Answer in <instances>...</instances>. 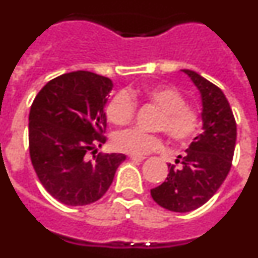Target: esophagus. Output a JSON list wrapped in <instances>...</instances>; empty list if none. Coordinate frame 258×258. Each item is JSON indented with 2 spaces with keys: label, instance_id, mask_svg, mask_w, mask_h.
Wrapping results in <instances>:
<instances>
[{
  "label": "esophagus",
  "instance_id": "esophagus-1",
  "mask_svg": "<svg viewBox=\"0 0 258 258\" xmlns=\"http://www.w3.org/2000/svg\"><path fill=\"white\" fill-rule=\"evenodd\" d=\"M131 160L133 161H137V163H140V161H143L146 159L145 156H141V155H131Z\"/></svg>",
  "mask_w": 258,
  "mask_h": 258
}]
</instances>
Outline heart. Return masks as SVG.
<instances>
[{"label": "heart", "mask_w": 258, "mask_h": 258, "mask_svg": "<svg viewBox=\"0 0 258 258\" xmlns=\"http://www.w3.org/2000/svg\"><path fill=\"white\" fill-rule=\"evenodd\" d=\"M134 99H143L155 104L161 111L156 122L157 131H163L170 140L186 143L192 140L199 127V115L194 108L186 106L183 95L172 86H149L143 90L117 92L106 107L107 118L117 126L132 122L137 111ZM115 150L131 155H146L163 149V138L140 129L118 132L113 136Z\"/></svg>", "instance_id": "b5f03b06"}]
</instances>
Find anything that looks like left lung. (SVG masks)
Listing matches in <instances>:
<instances>
[{"label": "left lung", "mask_w": 258, "mask_h": 258, "mask_svg": "<svg viewBox=\"0 0 258 258\" xmlns=\"http://www.w3.org/2000/svg\"><path fill=\"white\" fill-rule=\"evenodd\" d=\"M182 71L199 89L203 132L194 138L186 155L178 156L182 159L181 168L168 165L166 179L152 188L151 197L168 211L186 213L206 204L229 174L235 150L236 122L218 86L194 71Z\"/></svg>", "instance_id": "1"}]
</instances>
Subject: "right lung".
I'll return each instance as SVG.
<instances>
[{"mask_svg":"<svg viewBox=\"0 0 258 258\" xmlns=\"http://www.w3.org/2000/svg\"><path fill=\"white\" fill-rule=\"evenodd\" d=\"M112 81L88 71L52 79L36 95L29 112V155L38 179L66 206H86L101 199L124 154H95L106 142L104 106Z\"/></svg>","mask_w":258,"mask_h":258,"instance_id":"obj_1","label":"right lung"}]
</instances>
